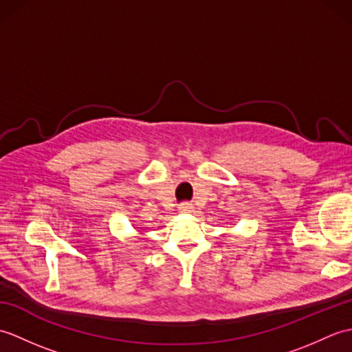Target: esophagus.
Returning a JSON list of instances; mask_svg holds the SVG:
<instances>
[{
	"label": "esophagus",
	"mask_w": 352,
	"mask_h": 352,
	"mask_svg": "<svg viewBox=\"0 0 352 352\" xmlns=\"http://www.w3.org/2000/svg\"><path fill=\"white\" fill-rule=\"evenodd\" d=\"M178 210H180L182 213H192L193 212V206L189 204V203H183L178 206Z\"/></svg>",
	"instance_id": "obj_1"
}]
</instances>
